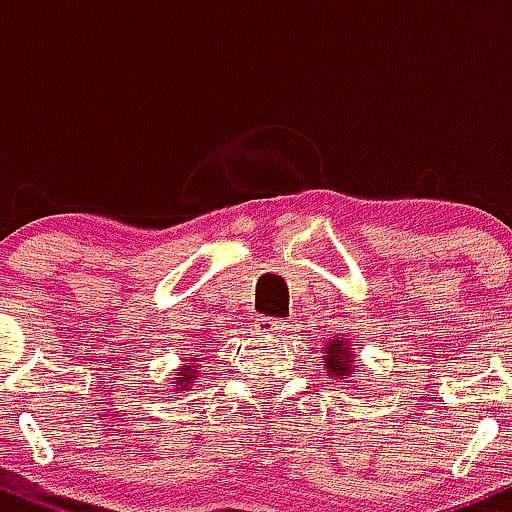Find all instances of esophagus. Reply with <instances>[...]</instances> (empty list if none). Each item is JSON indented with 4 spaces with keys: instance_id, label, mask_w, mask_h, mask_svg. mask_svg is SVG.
<instances>
[{
    "instance_id": "esophagus-1",
    "label": "esophagus",
    "mask_w": 512,
    "mask_h": 512,
    "mask_svg": "<svg viewBox=\"0 0 512 512\" xmlns=\"http://www.w3.org/2000/svg\"><path fill=\"white\" fill-rule=\"evenodd\" d=\"M255 330L262 334V337H269L272 342H281V339L286 337V330H289V325H286L284 320H276V317H260L255 325Z\"/></svg>"
}]
</instances>
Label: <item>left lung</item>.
<instances>
[{
  "instance_id": "obj_1",
  "label": "left lung",
  "mask_w": 512,
  "mask_h": 512,
  "mask_svg": "<svg viewBox=\"0 0 512 512\" xmlns=\"http://www.w3.org/2000/svg\"><path fill=\"white\" fill-rule=\"evenodd\" d=\"M322 366L327 370V378L337 380V383H346V380H354L356 378V385L361 383V378H358V356L356 351L351 349V342H346L344 337H334V339H327L325 346H322ZM356 390H361V385L356 387Z\"/></svg>"
}]
</instances>
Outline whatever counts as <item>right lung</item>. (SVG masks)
<instances>
[{"label": "right lung", "instance_id": "right-lung-1", "mask_svg": "<svg viewBox=\"0 0 512 512\" xmlns=\"http://www.w3.org/2000/svg\"><path fill=\"white\" fill-rule=\"evenodd\" d=\"M192 354H185V363H180V373L173 378V390L175 392H190L192 385L199 380V363Z\"/></svg>", "mask_w": 512, "mask_h": 512}]
</instances>
